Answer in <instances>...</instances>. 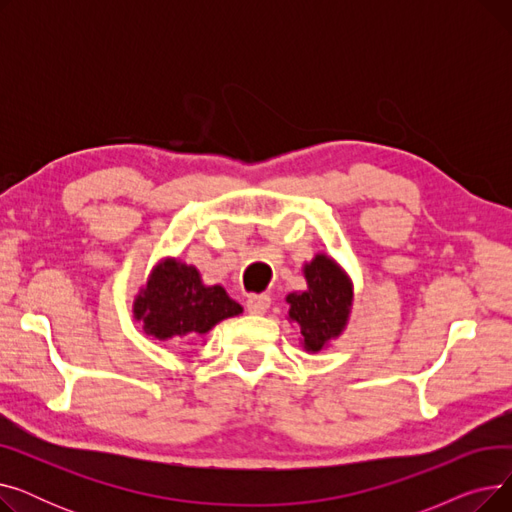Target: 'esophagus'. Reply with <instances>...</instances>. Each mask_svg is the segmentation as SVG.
Returning a JSON list of instances; mask_svg holds the SVG:
<instances>
[{
	"label": "esophagus",
	"mask_w": 512,
	"mask_h": 512,
	"mask_svg": "<svg viewBox=\"0 0 512 512\" xmlns=\"http://www.w3.org/2000/svg\"><path fill=\"white\" fill-rule=\"evenodd\" d=\"M270 305H272L270 294H253V297H249L247 301V309L253 315H263L267 309H270Z\"/></svg>",
	"instance_id": "esophagus-1"
}]
</instances>
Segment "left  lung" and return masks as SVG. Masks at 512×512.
Returning <instances> with one entry per match:
<instances>
[{
  "label": "left lung",
  "mask_w": 512,
  "mask_h": 512,
  "mask_svg": "<svg viewBox=\"0 0 512 512\" xmlns=\"http://www.w3.org/2000/svg\"><path fill=\"white\" fill-rule=\"evenodd\" d=\"M307 290L286 294L290 324L301 330V346L309 355L324 353L340 338L353 313L355 286L344 267L328 253L303 263Z\"/></svg>",
  "instance_id": "obj_1"
}]
</instances>
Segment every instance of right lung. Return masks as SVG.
Wrapping results in <instances>:
<instances>
[{
	"instance_id": "add662e5",
	"label": "right lung",
	"mask_w": 512,
	"mask_h": 512,
	"mask_svg": "<svg viewBox=\"0 0 512 512\" xmlns=\"http://www.w3.org/2000/svg\"><path fill=\"white\" fill-rule=\"evenodd\" d=\"M240 313L242 307L224 286L205 284L197 267L178 257H161L132 301L134 321L164 344L201 338Z\"/></svg>"
}]
</instances>
